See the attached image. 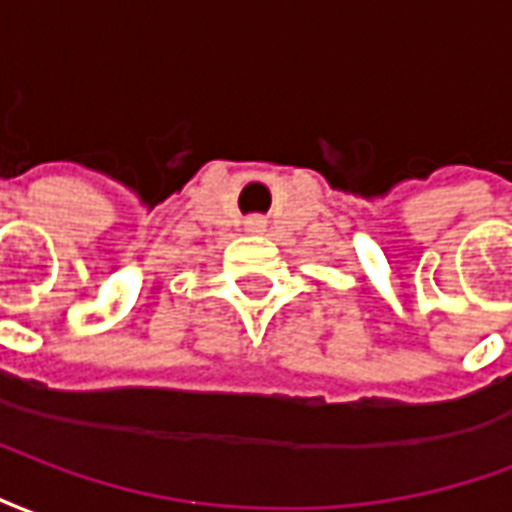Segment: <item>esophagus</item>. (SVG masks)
<instances>
[{"instance_id":"1","label":"esophagus","mask_w":512,"mask_h":512,"mask_svg":"<svg viewBox=\"0 0 512 512\" xmlns=\"http://www.w3.org/2000/svg\"><path fill=\"white\" fill-rule=\"evenodd\" d=\"M263 230H266V219H263V216L246 219V233H263Z\"/></svg>"}]
</instances>
